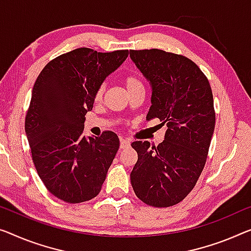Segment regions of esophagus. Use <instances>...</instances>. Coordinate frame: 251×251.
Masks as SVG:
<instances>
[{
	"label": "esophagus",
	"instance_id": "obj_1",
	"mask_svg": "<svg viewBox=\"0 0 251 251\" xmlns=\"http://www.w3.org/2000/svg\"><path fill=\"white\" fill-rule=\"evenodd\" d=\"M119 147H121V149H127V148L130 147V143L128 141L123 140V138H121V144H119Z\"/></svg>",
	"mask_w": 251,
	"mask_h": 251
}]
</instances>
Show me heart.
<instances>
[{
	"instance_id": "1",
	"label": "heart",
	"mask_w": 251,
	"mask_h": 251,
	"mask_svg": "<svg viewBox=\"0 0 251 251\" xmlns=\"http://www.w3.org/2000/svg\"><path fill=\"white\" fill-rule=\"evenodd\" d=\"M125 87L127 92L132 91V90H135L137 88H144L143 87V82H142L140 78L134 76V75H128L125 78ZM104 89H106V85L102 84L100 85L98 90L96 91V100H100L102 98L103 93H104Z\"/></svg>"
}]
</instances>
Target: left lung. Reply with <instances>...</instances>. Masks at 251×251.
Wrapping results in <instances>:
<instances>
[{"label":"left lung","mask_w":251,"mask_h":251,"mask_svg":"<svg viewBox=\"0 0 251 251\" xmlns=\"http://www.w3.org/2000/svg\"><path fill=\"white\" fill-rule=\"evenodd\" d=\"M130 59L151 87L147 121L167 124L158 147L136 141L137 162L130 173L136 196L150 206L178 204L192 192L206 162L215 127L207 77L185 56L161 50H129Z\"/></svg>","instance_id":"obj_1"}]
</instances>
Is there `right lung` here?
<instances>
[{
	"label": "right lung",
	"instance_id": "right-lung-1",
	"mask_svg": "<svg viewBox=\"0 0 251 251\" xmlns=\"http://www.w3.org/2000/svg\"><path fill=\"white\" fill-rule=\"evenodd\" d=\"M127 56L77 48L48 63L33 85L25 126L32 161L46 188L66 203L98 195L118 151L115 133L85 136L83 129L96 91Z\"/></svg>",
	"mask_w": 251,
	"mask_h": 251
}]
</instances>
